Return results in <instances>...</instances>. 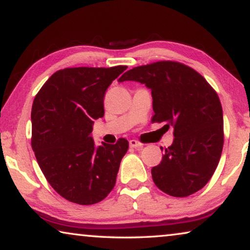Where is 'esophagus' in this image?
<instances>
[{
	"mask_svg": "<svg viewBox=\"0 0 250 250\" xmlns=\"http://www.w3.org/2000/svg\"><path fill=\"white\" fill-rule=\"evenodd\" d=\"M129 146L134 147V149H139V147L143 146V144L139 142V141H136V140H131V141H129Z\"/></svg>",
	"mask_w": 250,
	"mask_h": 250,
	"instance_id": "34e87169",
	"label": "esophagus"
}]
</instances>
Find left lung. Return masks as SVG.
Wrapping results in <instances>:
<instances>
[{
    "instance_id": "obj_1",
    "label": "left lung",
    "mask_w": 250,
    "mask_h": 250,
    "mask_svg": "<svg viewBox=\"0 0 250 250\" xmlns=\"http://www.w3.org/2000/svg\"><path fill=\"white\" fill-rule=\"evenodd\" d=\"M118 81L140 82L150 89L152 122L173 127V143L151 170L157 187L175 197L203 188L223 147L222 107L212 86L193 68L169 61L134 67Z\"/></svg>"
}]
</instances>
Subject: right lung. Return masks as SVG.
Masks as SVG:
<instances>
[{
    "instance_id": "1",
    "label": "right lung",
    "mask_w": 250,
    "mask_h": 250,
    "mask_svg": "<svg viewBox=\"0 0 250 250\" xmlns=\"http://www.w3.org/2000/svg\"><path fill=\"white\" fill-rule=\"evenodd\" d=\"M127 66L57 71L32 104L31 146L47 182L65 200L81 205L103 201L116 184L128 142L96 146V119L104 117L108 86Z\"/></svg>"
}]
</instances>
